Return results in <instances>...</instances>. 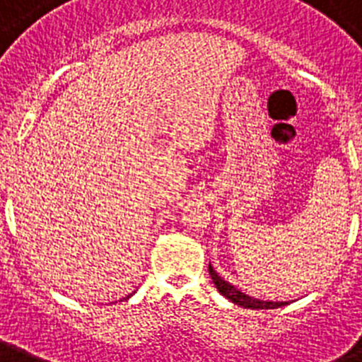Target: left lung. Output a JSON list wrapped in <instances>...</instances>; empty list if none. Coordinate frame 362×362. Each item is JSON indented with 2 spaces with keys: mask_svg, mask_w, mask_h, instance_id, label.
<instances>
[{
  "mask_svg": "<svg viewBox=\"0 0 362 362\" xmlns=\"http://www.w3.org/2000/svg\"><path fill=\"white\" fill-rule=\"evenodd\" d=\"M208 270L218 293L223 294L224 298H228L232 303H235V305H241V308L245 309H278L281 308V305H287V303H289V302H272V300L254 298V296H250V294L243 293L241 289H238L233 284L226 281V279L218 274L217 270H215V267L211 265V263H209Z\"/></svg>",
  "mask_w": 362,
  "mask_h": 362,
  "instance_id": "left-lung-1",
  "label": "left lung"
}]
</instances>
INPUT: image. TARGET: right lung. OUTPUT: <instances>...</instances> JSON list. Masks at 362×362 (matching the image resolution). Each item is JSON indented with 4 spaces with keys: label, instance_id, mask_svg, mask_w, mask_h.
I'll return each mask as SVG.
<instances>
[{
    "label": "right lung",
    "instance_id": "1",
    "mask_svg": "<svg viewBox=\"0 0 362 362\" xmlns=\"http://www.w3.org/2000/svg\"><path fill=\"white\" fill-rule=\"evenodd\" d=\"M132 294H134V293H132ZM132 294H129V296H124V298H123V300H127V298H130V296H132Z\"/></svg>",
    "mask_w": 362,
    "mask_h": 362
}]
</instances>
